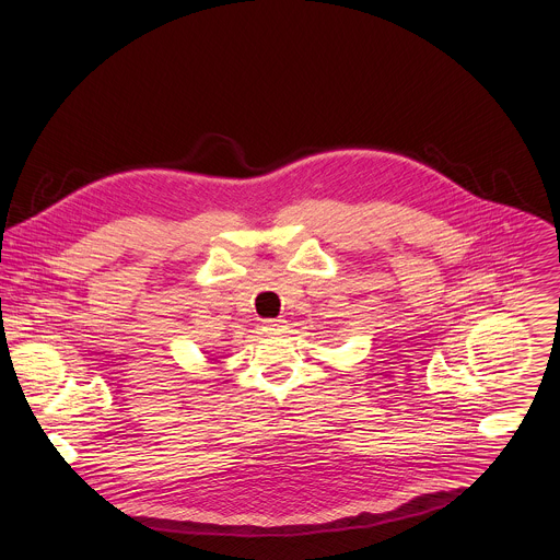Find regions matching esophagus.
Listing matches in <instances>:
<instances>
[{
	"label": "esophagus",
	"mask_w": 560,
	"mask_h": 560,
	"mask_svg": "<svg viewBox=\"0 0 560 560\" xmlns=\"http://www.w3.org/2000/svg\"><path fill=\"white\" fill-rule=\"evenodd\" d=\"M285 319H281V317H277V319H264L261 322V330H266V332H270V335H277V332H281L283 328H285Z\"/></svg>",
	"instance_id": "34e87169"
}]
</instances>
